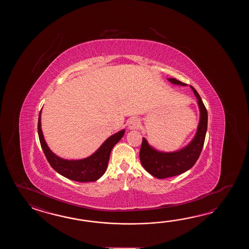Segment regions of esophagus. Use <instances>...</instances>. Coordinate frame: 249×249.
<instances>
[{
  "instance_id": "34e87169",
  "label": "esophagus",
  "mask_w": 249,
  "mask_h": 249,
  "mask_svg": "<svg viewBox=\"0 0 249 249\" xmlns=\"http://www.w3.org/2000/svg\"><path fill=\"white\" fill-rule=\"evenodd\" d=\"M140 120H139V118L137 117H132L131 118L130 120H129V122H128V128L130 129V130H135V129H138L139 126H140Z\"/></svg>"
}]
</instances>
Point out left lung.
Wrapping results in <instances>:
<instances>
[{
  "instance_id": "left-lung-1",
  "label": "left lung",
  "mask_w": 249,
  "mask_h": 249,
  "mask_svg": "<svg viewBox=\"0 0 249 249\" xmlns=\"http://www.w3.org/2000/svg\"><path fill=\"white\" fill-rule=\"evenodd\" d=\"M172 84L186 85L175 78H169ZM194 91L197 104L200 110V120L197 127L196 135L191 142L185 148L175 152H160L149 146L145 138L140 151V159L145 170L159 179L176 176L191 169L199 158L205 142L207 130V110L197 91L191 86Z\"/></svg>"
}]
</instances>
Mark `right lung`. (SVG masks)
Wrapping results in <instances>:
<instances>
[{
    "instance_id": "obj_1",
    "label": "right lung",
    "mask_w": 249,
    "mask_h": 249,
    "mask_svg": "<svg viewBox=\"0 0 249 249\" xmlns=\"http://www.w3.org/2000/svg\"><path fill=\"white\" fill-rule=\"evenodd\" d=\"M37 129L40 143L49 164L59 175L79 182L95 181L105 174L112 148L124 134V130H122L107 139L95 153L89 158L80 160H66L53 153L45 142L41 129V112L38 118Z\"/></svg>"
}]
</instances>
